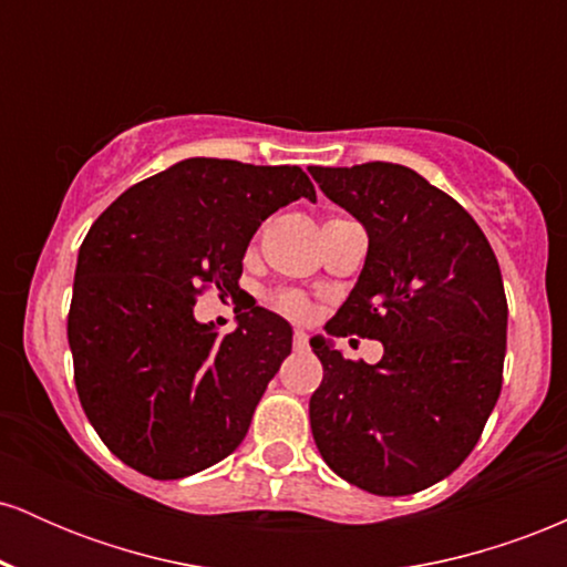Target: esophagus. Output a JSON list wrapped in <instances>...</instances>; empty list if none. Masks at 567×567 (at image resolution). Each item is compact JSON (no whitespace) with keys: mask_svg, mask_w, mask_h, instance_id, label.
<instances>
[{"mask_svg":"<svg viewBox=\"0 0 567 567\" xmlns=\"http://www.w3.org/2000/svg\"><path fill=\"white\" fill-rule=\"evenodd\" d=\"M292 347L306 349V347H309V336H306L303 330H296V333H292Z\"/></svg>","mask_w":567,"mask_h":567,"instance_id":"obj_1","label":"esophagus"}]
</instances>
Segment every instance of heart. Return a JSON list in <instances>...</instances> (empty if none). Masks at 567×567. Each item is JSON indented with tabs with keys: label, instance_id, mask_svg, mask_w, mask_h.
<instances>
[{
	"label": "heart",
	"instance_id": "1",
	"mask_svg": "<svg viewBox=\"0 0 567 567\" xmlns=\"http://www.w3.org/2000/svg\"><path fill=\"white\" fill-rule=\"evenodd\" d=\"M269 303L275 306L279 315L292 317V320H303V317L309 315V303H306V298L301 296V292L279 290V292H275V296L269 298Z\"/></svg>",
	"mask_w": 567,
	"mask_h": 567
}]
</instances>
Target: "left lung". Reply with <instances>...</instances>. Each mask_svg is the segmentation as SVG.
Instances as JSON below:
<instances>
[{
	"label": "left lung",
	"instance_id": "left-lung-1",
	"mask_svg": "<svg viewBox=\"0 0 567 567\" xmlns=\"http://www.w3.org/2000/svg\"><path fill=\"white\" fill-rule=\"evenodd\" d=\"M311 175L368 231L365 269L324 330L383 343L368 365L311 338L322 362L311 434L338 477L410 496L464 464L501 394L509 309L496 252L458 202L405 165Z\"/></svg>",
	"mask_w": 567,
	"mask_h": 567
}]
</instances>
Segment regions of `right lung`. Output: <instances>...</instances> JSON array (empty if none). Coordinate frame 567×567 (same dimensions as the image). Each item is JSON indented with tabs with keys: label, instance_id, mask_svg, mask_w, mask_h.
<instances>
[{
	"label": "right lung",
	"instance_id": "right-lung-1",
	"mask_svg": "<svg viewBox=\"0 0 567 567\" xmlns=\"http://www.w3.org/2000/svg\"><path fill=\"white\" fill-rule=\"evenodd\" d=\"M301 197L317 192L296 165L194 157L130 186L90 226L69 309L74 383L97 437L135 472L188 477L245 440L292 330L252 306L218 338L194 301L237 296L252 234Z\"/></svg>",
	"mask_w": 567,
	"mask_h": 567
}]
</instances>
